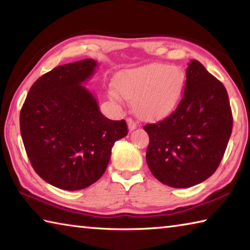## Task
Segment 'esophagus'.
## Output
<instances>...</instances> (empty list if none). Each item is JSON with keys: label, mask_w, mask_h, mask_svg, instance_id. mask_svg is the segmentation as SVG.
I'll list each match as a JSON object with an SVG mask.
<instances>
[{"label": "esophagus", "mask_w": 250, "mask_h": 250, "mask_svg": "<svg viewBox=\"0 0 250 250\" xmlns=\"http://www.w3.org/2000/svg\"><path fill=\"white\" fill-rule=\"evenodd\" d=\"M126 121H128V126H129V130L130 131L134 130L138 126V124L132 119V118H128V119H126Z\"/></svg>", "instance_id": "esophagus-1"}]
</instances>
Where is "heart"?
<instances>
[{
  "mask_svg": "<svg viewBox=\"0 0 250 250\" xmlns=\"http://www.w3.org/2000/svg\"><path fill=\"white\" fill-rule=\"evenodd\" d=\"M185 86L180 68L167 64H152L125 71L117 80L116 88L125 99L132 101L133 111L146 120L167 116L179 104ZM113 99H119L112 91Z\"/></svg>",
  "mask_w": 250,
  "mask_h": 250,
  "instance_id": "obj_1",
  "label": "heart"
}]
</instances>
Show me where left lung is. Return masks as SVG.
Masks as SVG:
<instances>
[{
	"instance_id": "8db88e82",
	"label": "left lung",
	"mask_w": 250,
	"mask_h": 250,
	"mask_svg": "<svg viewBox=\"0 0 250 250\" xmlns=\"http://www.w3.org/2000/svg\"><path fill=\"white\" fill-rule=\"evenodd\" d=\"M232 129L226 88L193 59L186 68L183 97L170 116L145 125L146 163L161 183L185 188L214 174Z\"/></svg>"
}]
</instances>
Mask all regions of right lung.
Listing matches in <instances>:
<instances>
[{"instance_id": "1", "label": "right lung", "mask_w": 250, "mask_h": 250, "mask_svg": "<svg viewBox=\"0 0 250 250\" xmlns=\"http://www.w3.org/2000/svg\"><path fill=\"white\" fill-rule=\"evenodd\" d=\"M91 58L55 67L33 83L21 109V135L35 172L47 183L77 191L98 181L112 146L128 134L125 120H110L82 83Z\"/></svg>"}]
</instances>
